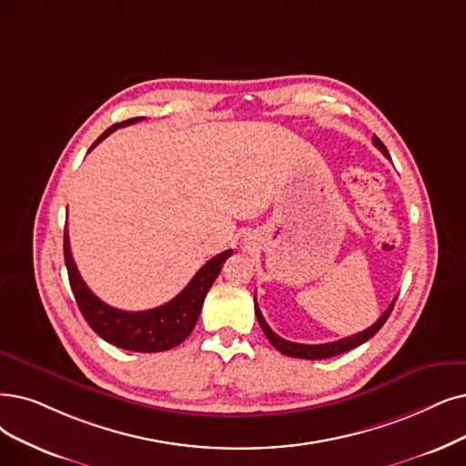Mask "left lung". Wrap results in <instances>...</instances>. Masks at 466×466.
Returning <instances> with one entry per match:
<instances>
[{
  "label": "left lung",
  "mask_w": 466,
  "mask_h": 466,
  "mask_svg": "<svg viewBox=\"0 0 466 466\" xmlns=\"http://www.w3.org/2000/svg\"><path fill=\"white\" fill-rule=\"evenodd\" d=\"M373 143H375V147L379 148V151L384 153V157L390 158L384 143H382L377 136L373 137ZM394 304H396V300H392V304L388 306V309L380 315L377 323H373L369 329H365V330H361V332H358V334H353V337H348V339H342V340H337V342H327V344H296V342H290V340L281 339V337H279V334H275V332L269 329V325H268L266 319H264L262 311H259V308H258V304H256V296H254V311H256L258 323H259V327H262V330H264V334L268 337V340L271 342V346H273L275 350L281 351V353H285V356H289V358H300V360H327V358L339 356V353H344V351H348V350H353V348L361 346V344L367 342L369 339H373L375 334L380 330V327H382V325L386 323V319L390 318V313H392Z\"/></svg>",
  "instance_id": "1"
}]
</instances>
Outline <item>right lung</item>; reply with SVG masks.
Returning a JSON list of instances; mask_svg holds the SVG:
<instances>
[{
	"label": "right lung",
	"mask_w": 466,
	"mask_h": 466,
	"mask_svg": "<svg viewBox=\"0 0 466 466\" xmlns=\"http://www.w3.org/2000/svg\"><path fill=\"white\" fill-rule=\"evenodd\" d=\"M137 120L143 118H132L122 124L110 126L108 129H105V134L99 136V139L91 145V148L99 145L106 136L116 132L120 126H129ZM231 254L233 250H226L208 259V262L191 279V283L176 298H172L168 304L147 311H124L105 304L87 289L84 279L78 273L76 264H74L72 259L68 231L65 229V264L68 269V281L84 319L103 340L129 351H164L179 346L187 339L198 321L207 292L210 290L216 277L219 275L223 262H226Z\"/></svg>",
	"instance_id": "obj_1"
}]
</instances>
